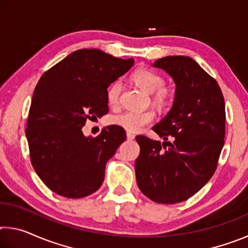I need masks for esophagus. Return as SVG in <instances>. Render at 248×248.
Masks as SVG:
<instances>
[{"label": "esophagus", "instance_id": "esophagus-1", "mask_svg": "<svg viewBox=\"0 0 248 248\" xmlns=\"http://www.w3.org/2000/svg\"><path fill=\"white\" fill-rule=\"evenodd\" d=\"M134 134L133 133H131V132H127V139L128 140H133L134 139Z\"/></svg>", "mask_w": 248, "mask_h": 248}]
</instances>
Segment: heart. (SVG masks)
I'll list each match as a JSON object with an SVG mask.
<instances>
[{
  "mask_svg": "<svg viewBox=\"0 0 248 248\" xmlns=\"http://www.w3.org/2000/svg\"><path fill=\"white\" fill-rule=\"evenodd\" d=\"M132 78L134 83L142 90L153 94V102L157 106H164L169 102L170 91L164 87V78L154 71L145 68L138 69L133 73ZM120 81L111 83L106 92L107 102L111 107H115L119 104L121 94ZM154 120V114L152 111H124L119 115H116L111 118L112 124L119 125L130 132H138L143 129L145 125L150 124Z\"/></svg>",
  "mask_w": 248,
  "mask_h": 248,
  "instance_id": "heart-1",
  "label": "heart"
}]
</instances>
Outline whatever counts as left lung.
Masks as SVG:
<instances>
[{"instance_id":"8db88e82","label":"left lung","mask_w":248,"mask_h":248,"mask_svg":"<svg viewBox=\"0 0 248 248\" xmlns=\"http://www.w3.org/2000/svg\"><path fill=\"white\" fill-rule=\"evenodd\" d=\"M153 66L173 78L174 103L152 128L163 143L145 136L136 138L140 155L134 167L142 194L171 204L189 199L215 174L224 145L225 105L216 79L191 58L164 57Z\"/></svg>"}]
</instances>
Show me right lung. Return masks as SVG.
<instances>
[{
	"mask_svg": "<svg viewBox=\"0 0 248 248\" xmlns=\"http://www.w3.org/2000/svg\"><path fill=\"white\" fill-rule=\"evenodd\" d=\"M134 60L99 49H79L44 73L29 109L26 138L31 164L49 189L83 198L99 189L105 167L125 140L124 130L108 125L97 137L82 128L108 112V86L132 68Z\"/></svg>",
	"mask_w": 248,
	"mask_h": 248,
	"instance_id": "obj_1",
	"label": "right lung"
}]
</instances>
